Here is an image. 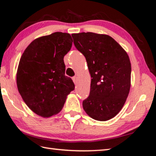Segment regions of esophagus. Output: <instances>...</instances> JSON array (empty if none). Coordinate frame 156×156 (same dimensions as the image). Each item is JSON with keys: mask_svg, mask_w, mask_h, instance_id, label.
<instances>
[{"mask_svg": "<svg viewBox=\"0 0 156 156\" xmlns=\"http://www.w3.org/2000/svg\"><path fill=\"white\" fill-rule=\"evenodd\" d=\"M72 80H73V81H74L75 84H77L78 80H77V78H76V76H74V77L72 78Z\"/></svg>", "mask_w": 156, "mask_h": 156, "instance_id": "1", "label": "esophagus"}]
</instances>
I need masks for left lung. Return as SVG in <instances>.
<instances>
[{"instance_id":"left-lung-1","label":"left lung","mask_w":156,"mask_h":156,"mask_svg":"<svg viewBox=\"0 0 156 156\" xmlns=\"http://www.w3.org/2000/svg\"><path fill=\"white\" fill-rule=\"evenodd\" d=\"M77 50L86 58L91 79L90 94L82 101L94 120L106 121L122 108L130 88L129 55L111 36L93 32L72 34Z\"/></svg>"}]
</instances>
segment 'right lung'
Returning <instances> with one entry per match:
<instances>
[{"label":"right lung","instance_id":"1","mask_svg":"<svg viewBox=\"0 0 156 156\" xmlns=\"http://www.w3.org/2000/svg\"><path fill=\"white\" fill-rule=\"evenodd\" d=\"M72 45L69 34L54 32L32 41L21 57L18 90L29 108L42 117L59 113L67 95L74 90L72 78L65 75L63 62Z\"/></svg>","mask_w":156,"mask_h":156}]
</instances>
